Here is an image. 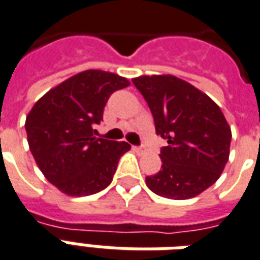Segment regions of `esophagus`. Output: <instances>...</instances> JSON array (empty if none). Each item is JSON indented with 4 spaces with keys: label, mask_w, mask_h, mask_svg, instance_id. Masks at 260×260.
I'll use <instances>...</instances> for the list:
<instances>
[{
    "label": "esophagus",
    "mask_w": 260,
    "mask_h": 260,
    "mask_svg": "<svg viewBox=\"0 0 260 260\" xmlns=\"http://www.w3.org/2000/svg\"><path fill=\"white\" fill-rule=\"evenodd\" d=\"M136 151L140 152V153H145V152L148 151V149H146V146L144 145V144H142V145H140V146H136Z\"/></svg>",
    "instance_id": "1"
}]
</instances>
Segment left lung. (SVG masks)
<instances>
[{
  "label": "left lung",
  "instance_id": "obj_1",
  "mask_svg": "<svg viewBox=\"0 0 260 260\" xmlns=\"http://www.w3.org/2000/svg\"><path fill=\"white\" fill-rule=\"evenodd\" d=\"M133 83L151 109L156 134L167 140V146L160 149L161 169L145 178L148 188L173 200L204 192L229 160L232 132L220 108L173 75H144Z\"/></svg>",
  "mask_w": 260,
  "mask_h": 260
}]
</instances>
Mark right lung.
Returning a JSON list of instances; mask_svg holds the SVG:
<instances>
[{
    "label": "right lung",
    "mask_w": 260,
    "mask_h": 260,
    "mask_svg": "<svg viewBox=\"0 0 260 260\" xmlns=\"http://www.w3.org/2000/svg\"><path fill=\"white\" fill-rule=\"evenodd\" d=\"M130 85L112 72L87 70L49 90L26 118L27 141L49 182L70 196H89L112 182L130 149L124 141L95 138L111 94Z\"/></svg>",
    "instance_id": "add662e5"
}]
</instances>
